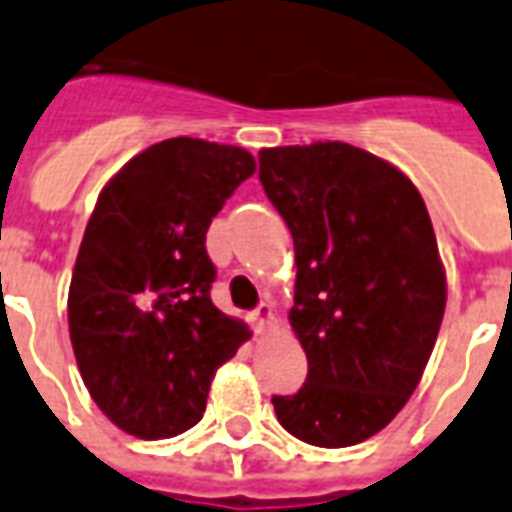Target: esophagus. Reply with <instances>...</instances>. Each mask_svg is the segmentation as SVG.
<instances>
[{
  "label": "esophagus",
  "instance_id": "obj_1",
  "mask_svg": "<svg viewBox=\"0 0 512 512\" xmlns=\"http://www.w3.org/2000/svg\"><path fill=\"white\" fill-rule=\"evenodd\" d=\"M272 320H275V310H272V304H267V301L253 310V328L256 331H267L272 326Z\"/></svg>",
  "mask_w": 512,
  "mask_h": 512
}]
</instances>
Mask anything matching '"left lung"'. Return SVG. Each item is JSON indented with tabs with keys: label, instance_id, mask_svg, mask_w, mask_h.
<instances>
[{
	"label": "left lung",
	"instance_id": "obj_1",
	"mask_svg": "<svg viewBox=\"0 0 512 512\" xmlns=\"http://www.w3.org/2000/svg\"><path fill=\"white\" fill-rule=\"evenodd\" d=\"M259 178L291 229V326L307 382L275 395L299 441L344 449L387 427L417 390L446 310L433 221L395 165L342 141L259 152Z\"/></svg>",
	"mask_w": 512,
	"mask_h": 512
}]
</instances>
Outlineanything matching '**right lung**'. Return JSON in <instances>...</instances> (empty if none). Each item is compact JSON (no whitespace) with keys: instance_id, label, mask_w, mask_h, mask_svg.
Segmentation results:
<instances>
[{"instance_id":"add662e5","label":"right lung","mask_w":512,"mask_h":512,"mask_svg":"<svg viewBox=\"0 0 512 512\" xmlns=\"http://www.w3.org/2000/svg\"><path fill=\"white\" fill-rule=\"evenodd\" d=\"M240 146L168 138L101 189L69 288V334L90 398L157 441L202 419L213 374L251 336L211 301L213 216L253 176Z\"/></svg>"}]
</instances>
